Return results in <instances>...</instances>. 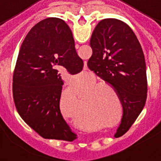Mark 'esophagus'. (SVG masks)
<instances>
[{
    "label": "esophagus",
    "mask_w": 161,
    "mask_h": 161,
    "mask_svg": "<svg viewBox=\"0 0 161 161\" xmlns=\"http://www.w3.org/2000/svg\"><path fill=\"white\" fill-rule=\"evenodd\" d=\"M75 47H76V48H79V45H76Z\"/></svg>",
    "instance_id": "34e87169"
}]
</instances>
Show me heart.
Wrapping results in <instances>:
<instances>
[{
  "mask_svg": "<svg viewBox=\"0 0 161 161\" xmlns=\"http://www.w3.org/2000/svg\"><path fill=\"white\" fill-rule=\"evenodd\" d=\"M95 80L90 81L88 84L93 85L95 84ZM86 84H83L80 86L82 90ZM101 86L95 85V86H87L82 90L80 93V98L83 100L82 104L80 106V110H82L86 113H89L93 117L102 121H112L114 118V109L110 103L109 98L107 96V93L104 90L100 89ZM80 91V85L78 83L73 82L68 86V92L72 97L78 95Z\"/></svg>",
  "mask_w": 161,
  "mask_h": 161,
  "instance_id": "obj_1",
  "label": "heart"
}]
</instances>
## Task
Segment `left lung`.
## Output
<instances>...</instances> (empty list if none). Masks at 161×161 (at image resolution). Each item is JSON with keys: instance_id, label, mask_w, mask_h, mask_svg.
Returning <instances> with one entry per match:
<instances>
[{"instance_id": "obj_1", "label": "left lung", "mask_w": 161, "mask_h": 161, "mask_svg": "<svg viewBox=\"0 0 161 161\" xmlns=\"http://www.w3.org/2000/svg\"><path fill=\"white\" fill-rule=\"evenodd\" d=\"M90 46L93 54L87 61L88 68L113 86L122 105V119L114 134L118 138L128 131L146 103L147 80L144 53L132 28L114 18L97 24Z\"/></svg>"}]
</instances>
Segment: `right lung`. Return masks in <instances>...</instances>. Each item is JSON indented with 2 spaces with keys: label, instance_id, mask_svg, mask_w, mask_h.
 <instances>
[{
  "label": "right lung",
  "instance_id": "add662e5",
  "mask_svg": "<svg viewBox=\"0 0 161 161\" xmlns=\"http://www.w3.org/2000/svg\"><path fill=\"white\" fill-rule=\"evenodd\" d=\"M82 68L73 34L63 20L47 18L24 39L14 72V101L22 119L42 138H77L60 114V73L75 75Z\"/></svg>",
  "mask_w": 161,
  "mask_h": 161
}]
</instances>
